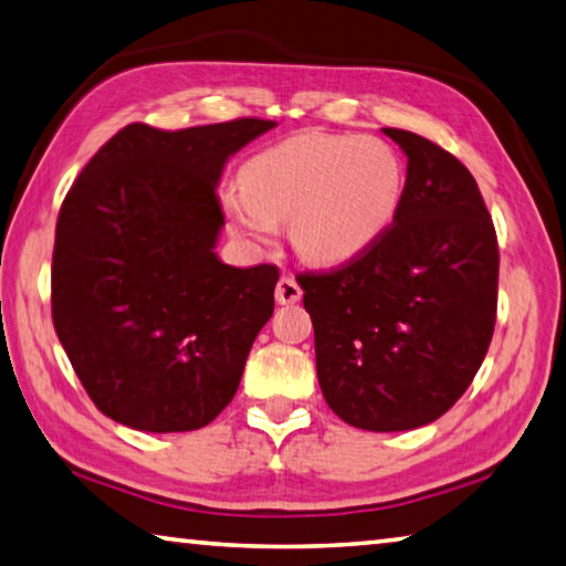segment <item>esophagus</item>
I'll list each match as a JSON object with an SVG mask.
<instances>
[{
    "mask_svg": "<svg viewBox=\"0 0 566 566\" xmlns=\"http://www.w3.org/2000/svg\"><path fill=\"white\" fill-rule=\"evenodd\" d=\"M274 296H276V302H280V304H294V302L302 300V286L292 274H284L282 280L276 282Z\"/></svg>",
    "mask_w": 566,
    "mask_h": 566,
    "instance_id": "obj_1",
    "label": "esophagus"
}]
</instances>
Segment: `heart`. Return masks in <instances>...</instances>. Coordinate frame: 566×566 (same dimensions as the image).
<instances>
[{
    "instance_id": "heart-1",
    "label": "heart",
    "mask_w": 566,
    "mask_h": 566,
    "mask_svg": "<svg viewBox=\"0 0 566 566\" xmlns=\"http://www.w3.org/2000/svg\"><path fill=\"white\" fill-rule=\"evenodd\" d=\"M403 190V160L386 140L302 133L248 160L242 190L228 192L224 208L244 238L264 242L276 222H290L306 260L342 264L384 238Z\"/></svg>"
}]
</instances>
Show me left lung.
Here are the masks:
<instances>
[{
    "instance_id": "left-lung-1",
    "label": "left lung",
    "mask_w": 566,
    "mask_h": 566,
    "mask_svg": "<svg viewBox=\"0 0 566 566\" xmlns=\"http://www.w3.org/2000/svg\"><path fill=\"white\" fill-rule=\"evenodd\" d=\"M384 133L408 156L394 224L361 256L296 282L328 408L354 428L394 433L433 423L475 378L495 332L500 250L453 153L418 133Z\"/></svg>"
}]
</instances>
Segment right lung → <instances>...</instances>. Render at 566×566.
<instances>
[{"label":"right lung","instance_id":"add662e5","mask_svg":"<svg viewBox=\"0 0 566 566\" xmlns=\"http://www.w3.org/2000/svg\"><path fill=\"white\" fill-rule=\"evenodd\" d=\"M274 128L234 118L185 130L130 123L61 202L51 318L101 413L148 433L198 430L238 394L274 312L280 270L218 260L232 153Z\"/></svg>","mask_w":566,"mask_h":566}]
</instances>
